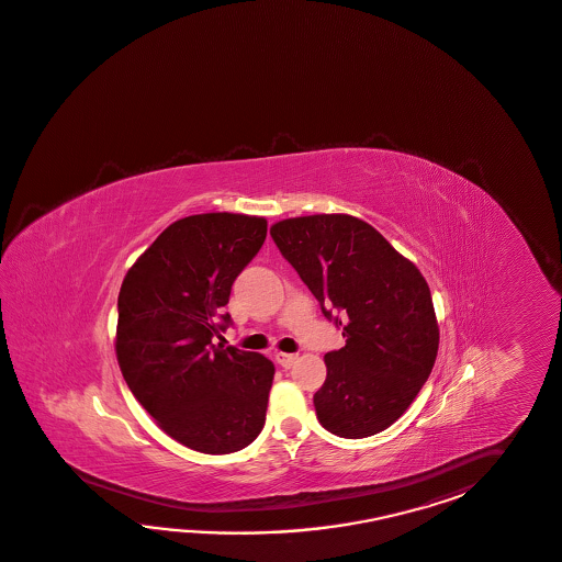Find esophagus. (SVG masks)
Listing matches in <instances>:
<instances>
[{
  "instance_id": "1",
  "label": "esophagus",
  "mask_w": 562,
  "mask_h": 562,
  "mask_svg": "<svg viewBox=\"0 0 562 562\" xmlns=\"http://www.w3.org/2000/svg\"><path fill=\"white\" fill-rule=\"evenodd\" d=\"M296 359H299V357L294 356V353H276V361H278V363H280L284 370L292 368Z\"/></svg>"
}]
</instances>
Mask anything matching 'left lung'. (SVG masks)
I'll return each instance as SVG.
<instances>
[{
  "label": "left lung",
  "mask_w": 562,
  "mask_h": 562,
  "mask_svg": "<svg viewBox=\"0 0 562 562\" xmlns=\"http://www.w3.org/2000/svg\"><path fill=\"white\" fill-rule=\"evenodd\" d=\"M270 235L341 327L345 347L325 356L318 423L342 438L378 435L411 406L438 351L430 288L382 233L351 215L278 221Z\"/></svg>",
  "instance_id": "1"
}]
</instances>
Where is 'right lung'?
<instances>
[{
    "instance_id": "right-lung-1",
    "label": "right lung",
    "mask_w": 562,
    "mask_h": 562,
    "mask_svg": "<svg viewBox=\"0 0 562 562\" xmlns=\"http://www.w3.org/2000/svg\"><path fill=\"white\" fill-rule=\"evenodd\" d=\"M268 221L205 213L175 221L125 274L115 353L125 383L168 437L192 451H241L260 435L270 359L213 345L223 306L263 246Z\"/></svg>"
}]
</instances>
